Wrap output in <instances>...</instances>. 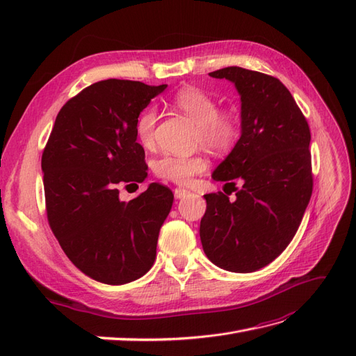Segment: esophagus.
I'll list each match as a JSON object with an SVG mask.
<instances>
[{"label": "esophagus", "mask_w": 356, "mask_h": 356, "mask_svg": "<svg viewBox=\"0 0 356 356\" xmlns=\"http://www.w3.org/2000/svg\"><path fill=\"white\" fill-rule=\"evenodd\" d=\"M174 195H175V197H177V199H182V197H186L187 195H190V191H188V190H186V188L177 187V188L174 190Z\"/></svg>", "instance_id": "1"}]
</instances>
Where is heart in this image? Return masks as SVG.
Masks as SVG:
<instances>
[{
  "instance_id": "obj_1",
  "label": "heart",
  "mask_w": 356,
  "mask_h": 356,
  "mask_svg": "<svg viewBox=\"0 0 356 356\" xmlns=\"http://www.w3.org/2000/svg\"><path fill=\"white\" fill-rule=\"evenodd\" d=\"M170 102L197 123L196 143L207 147L209 152L225 154L239 143L242 135L241 117L233 110L218 108L217 99L209 93L197 88H184L174 95ZM156 123L157 111L152 106L139 114L135 131L144 147L154 144ZM207 169L208 160L203 154H165L154 161V174L175 184H187L193 177L203 174Z\"/></svg>"
}]
</instances>
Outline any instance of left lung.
Returning <instances> with one entry per match:
<instances>
[{
    "label": "left lung",
    "mask_w": 356,
    "mask_h": 356,
    "mask_svg": "<svg viewBox=\"0 0 356 356\" xmlns=\"http://www.w3.org/2000/svg\"><path fill=\"white\" fill-rule=\"evenodd\" d=\"M209 75L238 89L242 135L212 174L230 193L203 196L200 241L215 266L250 273L281 255L303 220L314 190L310 129L293 95L272 75L241 67ZM232 191L234 200L228 197Z\"/></svg>",
    "instance_id": "left-lung-1"
}]
</instances>
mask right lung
<instances>
[{
    "label": "right lung",
    "mask_w": 356,
    "mask_h": 356,
    "mask_svg": "<svg viewBox=\"0 0 356 356\" xmlns=\"http://www.w3.org/2000/svg\"><path fill=\"white\" fill-rule=\"evenodd\" d=\"M166 88L117 79L90 84L62 106L42 152L50 229L72 264L98 282H132L156 260L174 195L153 182L122 202L118 187L147 177L135 124Z\"/></svg>",
    "instance_id": "add662e5"
}]
</instances>
